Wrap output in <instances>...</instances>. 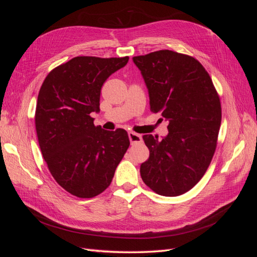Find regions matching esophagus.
Segmentation results:
<instances>
[{
    "label": "esophagus",
    "instance_id": "34e87169",
    "mask_svg": "<svg viewBox=\"0 0 257 257\" xmlns=\"http://www.w3.org/2000/svg\"><path fill=\"white\" fill-rule=\"evenodd\" d=\"M128 138H130V142H131L132 145L143 142L142 135L135 133V132H128Z\"/></svg>",
    "mask_w": 257,
    "mask_h": 257
}]
</instances>
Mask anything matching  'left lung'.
Instances as JSON below:
<instances>
[{"instance_id":"obj_1","label":"left lung","mask_w":257,"mask_h":257,"mask_svg":"<svg viewBox=\"0 0 257 257\" xmlns=\"http://www.w3.org/2000/svg\"><path fill=\"white\" fill-rule=\"evenodd\" d=\"M133 61L149 92L151 111L168 122L162 141L143 136L150 155L141 165L142 178L159 195L179 196L196 185L211 163L222 119L220 97L193 57L159 50Z\"/></svg>"}]
</instances>
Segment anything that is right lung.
<instances>
[{
    "mask_svg": "<svg viewBox=\"0 0 257 257\" xmlns=\"http://www.w3.org/2000/svg\"><path fill=\"white\" fill-rule=\"evenodd\" d=\"M128 57H76L46 77L37 97L35 126L43 158L59 185L80 198L104 192L130 146L125 130L95 126L100 89Z\"/></svg>",
    "mask_w": 257,
    "mask_h": 257,
    "instance_id": "obj_1",
    "label": "right lung"
}]
</instances>
